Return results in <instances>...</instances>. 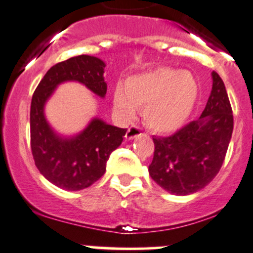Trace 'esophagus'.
I'll return each instance as SVG.
<instances>
[{
    "label": "esophagus",
    "mask_w": 253,
    "mask_h": 253,
    "mask_svg": "<svg viewBox=\"0 0 253 253\" xmlns=\"http://www.w3.org/2000/svg\"><path fill=\"white\" fill-rule=\"evenodd\" d=\"M141 134H143V129L139 128L138 126H130L126 132V139L130 140V139H134L135 136L141 135Z\"/></svg>",
    "instance_id": "34e87169"
}]
</instances>
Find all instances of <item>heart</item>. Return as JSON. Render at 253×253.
Wrapping results in <instances>:
<instances>
[{"instance_id":"obj_1","label":"heart","mask_w":253,"mask_h":253,"mask_svg":"<svg viewBox=\"0 0 253 253\" xmlns=\"http://www.w3.org/2000/svg\"><path fill=\"white\" fill-rule=\"evenodd\" d=\"M200 86L189 71L158 68L134 75L114 90V108L123 119L134 117L143 107V119L151 129L170 133L189 118L199 97Z\"/></svg>"}]
</instances>
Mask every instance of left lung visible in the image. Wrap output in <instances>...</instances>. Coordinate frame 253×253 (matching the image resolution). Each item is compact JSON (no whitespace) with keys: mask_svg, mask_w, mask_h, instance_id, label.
Here are the masks:
<instances>
[{"mask_svg":"<svg viewBox=\"0 0 253 253\" xmlns=\"http://www.w3.org/2000/svg\"><path fill=\"white\" fill-rule=\"evenodd\" d=\"M213 88L201 117L169 136L152 138L151 178L176 195L205 188L221 169L233 132V114L225 84L211 72Z\"/></svg>","mask_w":253,"mask_h":253,"instance_id":"left-lung-1","label":"left lung"}]
</instances>
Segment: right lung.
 Instances as JSON below:
<instances>
[{
    "mask_svg": "<svg viewBox=\"0 0 253 253\" xmlns=\"http://www.w3.org/2000/svg\"><path fill=\"white\" fill-rule=\"evenodd\" d=\"M104 63L96 57H72L53 65L38 84L31 103V149L40 173L65 190H82L106 172L110 153L123 143L126 128L94 119L74 138H60L43 115V106L58 84L65 81L83 83L97 96L104 97Z\"/></svg>",
    "mask_w": 253,
    "mask_h": 253,
    "instance_id": "right-lung-1",
    "label": "right lung"
}]
</instances>
